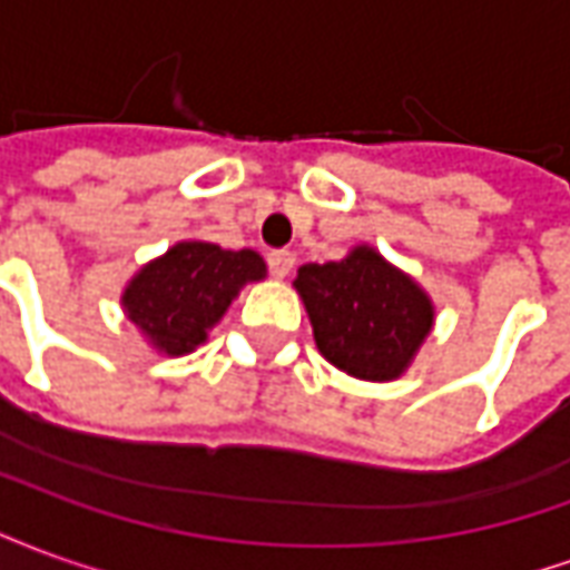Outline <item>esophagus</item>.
<instances>
[{"mask_svg":"<svg viewBox=\"0 0 570 570\" xmlns=\"http://www.w3.org/2000/svg\"><path fill=\"white\" fill-rule=\"evenodd\" d=\"M293 265H296V256L289 249H272L268 253V272L274 277H286V274L293 272Z\"/></svg>","mask_w":570,"mask_h":570,"instance_id":"obj_1","label":"esophagus"}]
</instances>
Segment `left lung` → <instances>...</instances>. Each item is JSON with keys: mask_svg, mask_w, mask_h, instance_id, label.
<instances>
[{"mask_svg": "<svg viewBox=\"0 0 570 570\" xmlns=\"http://www.w3.org/2000/svg\"><path fill=\"white\" fill-rule=\"evenodd\" d=\"M296 289L323 357L366 382L396 379L433 326L430 298L370 247L302 265Z\"/></svg>", "mask_w": 570, "mask_h": 570, "instance_id": "obj_1", "label": "left lung"}]
</instances>
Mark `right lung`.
Wrapping results in <instances>:
<instances>
[{
	"label": "right lung",
	"instance_id": "1",
	"mask_svg": "<svg viewBox=\"0 0 570 570\" xmlns=\"http://www.w3.org/2000/svg\"><path fill=\"white\" fill-rule=\"evenodd\" d=\"M265 277V262L253 249H223L186 240L146 265L125 289V311L151 345L186 354L232 305L247 281Z\"/></svg>",
	"mask_w": 570,
	"mask_h": 570
}]
</instances>
